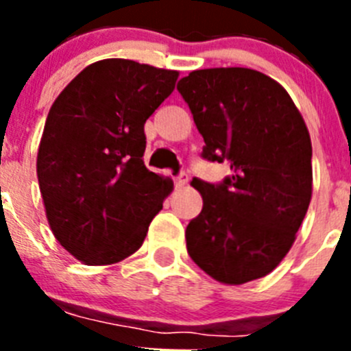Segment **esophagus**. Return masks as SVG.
Wrapping results in <instances>:
<instances>
[{
  "mask_svg": "<svg viewBox=\"0 0 351 351\" xmlns=\"http://www.w3.org/2000/svg\"><path fill=\"white\" fill-rule=\"evenodd\" d=\"M188 179H190V176L186 172H181L178 178H176V186H178V188H182V186L188 184Z\"/></svg>",
  "mask_w": 351,
  "mask_h": 351,
  "instance_id": "esophagus-1",
  "label": "esophagus"
}]
</instances>
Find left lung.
<instances>
[{
	"instance_id": "8db88e82",
	"label": "left lung",
	"mask_w": 351,
	"mask_h": 351,
	"mask_svg": "<svg viewBox=\"0 0 351 351\" xmlns=\"http://www.w3.org/2000/svg\"><path fill=\"white\" fill-rule=\"evenodd\" d=\"M202 158L228 161L221 182L193 179L204 207L186 226V247L204 272L226 285L267 276L285 258L308 213L311 138L290 95L250 68H207L178 82Z\"/></svg>"
}]
</instances>
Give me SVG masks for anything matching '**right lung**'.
<instances>
[{"mask_svg": "<svg viewBox=\"0 0 351 351\" xmlns=\"http://www.w3.org/2000/svg\"><path fill=\"white\" fill-rule=\"evenodd\" d=\"M178 75L96 61L52 104L36 173L52 234L80 262L107 265L135 253L163 207L172 182L144 165V125Z\"/></svg>", "mask_w": 351, "mask_h": 351, "instance_id": "obj_1", "label": "right lung"}]
</instances>
